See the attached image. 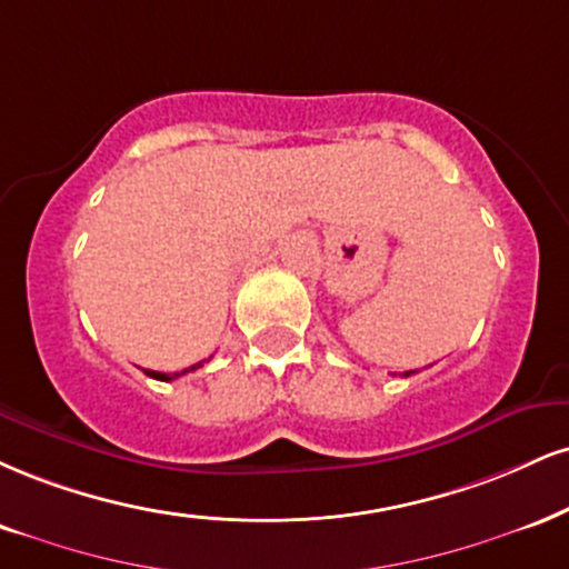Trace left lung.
<instances>
[{
  "label": "left lung",
  "mask_w": 569,
  "mask_h": 569,
  "mask_svg": "<svg viewBox=\"0 0 569 569\" xmlns=\"http://www.w3.org/2000/svg\"><path fill=\"white\" fill-rule=\"evenodd\" d=\"M410 373H413V371H406V373H402V376H410Z\"/></svg>",
  "instance_id": "1"
}]
</instances>
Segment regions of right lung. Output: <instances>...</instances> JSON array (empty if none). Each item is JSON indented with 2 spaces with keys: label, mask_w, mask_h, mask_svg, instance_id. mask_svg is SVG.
<instances>
[{
  "label": "right lung",
  "mask_w": 569,
  "mask_h": 569,
  "mask_svg": "<svg viewBox=\"0 0 569 569\" xmlns=\"http://www.w3.org/2000/svg\"><path fill=\"white\" fill-rule=\"evenodd\" d=\"M196 368H201V362H196V366H190V368H184V371H177V373H161V371H146L150 379H159V381H172V379H177V376H182V373H188V371H196Z\"/></svg>",
  "instance_id": "add662e5"
}]
</instances>
